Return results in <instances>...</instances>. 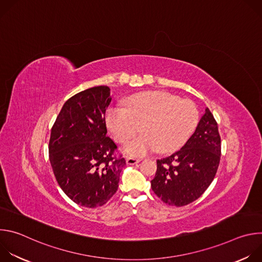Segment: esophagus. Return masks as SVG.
<instances>
[{"instance_id":"34e87169","label":"esophagus","mask_w":262,"mask_h":262,"mask_svg":"<svg viewBox=\"0 0 262 262\" xmlns=\"http://www.w3.org/2000/svg\"><path fill=\"white\" fill-rule=\"evenodd\" d=\"M141 160L139 159H133V158H126V164L127 165H136L138 163H140Z\"/></svg>"}]
</instances>
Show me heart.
I'll list each match as a JSON object with an SVG mask.
<instances>
[{
	"label": "heart",
	"instance_id": "b5f03b06",
	"mask_svg": "<svg viewBox=\"0 0 262 262\" xmlns=\"http://www.w3.org/2000/svg\"><path fill=\"white\" fill-rule=\"evenodd\" d=\"M114 105L105 113V125L118 143L134 137L141 125L142 135L123 147L128 157H142L160 149L170 152L182 146L195 132L199 112L191 100L179 99L163 91L146 92Z\"/></svg>",
	"mask_w": 262,
	"mask_h": 262
}]
</instances>
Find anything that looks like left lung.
Wrapping results in <instances>:
<instances>
[{
	"label": "left lung",
	"instance_id": "8db88e82",
	"mask_svg": "<svg viewBox=\"0 0 262 262\" xmlns=\"http://www.w3.org/2000/svg\"><path fill=\"white\" fill-rule=\"evenodd\" d=\"M221 158L217 123L208 107L195 133L172 156L158 160L151 189L165 203L184 206L197 200L213 180Z\"/></svg>",
	"mask_w": 262,
	"mask_h": 262
}]
</instances>
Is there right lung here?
Segmentation results:
<instances>
[{"label": "right lung", "mask_w": 262, "mask_h": 262, "mask_svg": "<svg viewBox=\"0 0 262 262\" xmlns=\"http://www.w3.org/2000/svg\"><path fill=\"white\" fill-rule=\"evenodd\" d=\"M112 98L107 86L89 88L70 97L52 127L49 154L62 191L77 204H105L118 189L123 158L106 136L104 114Z\"/></svg>", "instance_id": "obj_1"}]
</instances>
